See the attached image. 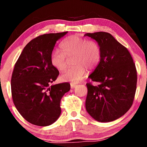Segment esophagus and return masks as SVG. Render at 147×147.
<instances>
[{
    "label": "esophagus",
    "instance_id": "esophagus-1",
    "mask_svg": "<svg viewBox=\"0 0 147 147\" xmlns=\"http://www.w3.org/2000/svg\"><path fill=\"white\" fill-rule=\"evenodd\" d=\"M77 84H78V83L77 82H71V88H74V87H75Z\"/></svg>",
    "mask_w": 147,
    "mask_h": 147
}]
</instances>
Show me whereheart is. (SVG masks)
I'll return each instance as SVG.
<instances>
[{"mask_svg": "<svg viewBox=\"0 0 147 147\" xmlns=\"http://www.w3.org/2000/svg\"><path fill=\"white\" fill-rule=\"evenodd\" d=\"M60 50L53 51L50 62L53 67L59 71L66 67V57L73 55V66L67 69L61 74L63 82H77L82 79L86 73V68H95L101 58V49L97 42L87 40L78 35H72L61 41Z\"/></svg>", "mask_w": 147, "mask_h": 147, "instance_id": "heart-1", "label": "heart"}]
</instances>
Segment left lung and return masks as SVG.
I'll list each match as a JSON object with an SVG mask.
<instances>
[{
    "mask_svg": "<svg viewBox=\"0 0 147 147\" xmlns=\"http://www.w3.org/2000/svg\"><path fill=\"white\" fill-rule=\"evenodd\" d=\"M101 49V58L89 78L98 85L86 84V108L96 121L111 122L124 115L132 105L137 86V71L128 49L108 32L87 33Z\"/></svg>",
    "mask_w": 147,
    "mask_h": 147,
    "instance_id": "obj_1",
    "label": "left lung"
}]
</instances>
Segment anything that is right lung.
<instances>
[{
	"instance_id": "add662e5",
	"label": "right lung",
	"mask_w": 147,
	"mask_h": 147,
	"mask_svg": "<svg viewBox=\"0 0 147 147\" xmlns=\"http://www.w3.org/2000/svg\"><path fill=\"white\" fill-rule=\"evenodd\" d=\"M67 33L46 34L33 39L15 64L11 79L12 99L22 117L34 125L54 123L61 114V99L71 89L67 82L50 86L59 75L50 57L56 41Z\"/></svg>"
}]
</instances>
